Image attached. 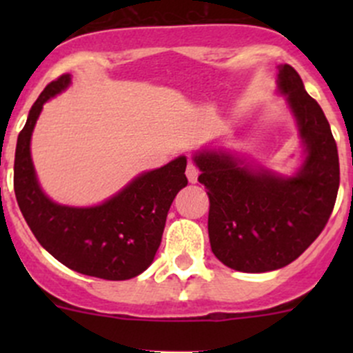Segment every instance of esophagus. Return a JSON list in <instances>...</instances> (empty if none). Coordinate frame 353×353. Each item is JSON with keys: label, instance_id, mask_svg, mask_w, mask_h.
<instances>
[{"label": "esophagus", "instance_id": "1", "mask_svg": "<svg viewBox=\"0 0 353 353\" xmlns=\"http://www.w3.org/2000/svg\"><path fill=\"white\" fill-rule=\"evenodd\" d=\"M198 174H199L198 167L194 165L193 162L188 163V167H186V176H188V181H190L191 184L196 183V181H198Z\"/></svg>", "mask_w": 353, "mask_h": 353}]
</instances>
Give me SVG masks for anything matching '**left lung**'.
Segmentation results:
<instances>
[{
	"mask_svg": "<svg viewBox=\"0 0 353 353\" xmlns=\"http://www.w3.org/2000/svg\"><path fill=\"white\" fill-rule=\"evenodd\" d=\"M276 90L285 97L304 148L292 176L225 148L206 147L193 155L198 181L208 190L213 254L244 273L273 272L297 259L325 229L340 186L328 119L290 65L279 66Z\"/></svg>",
	"mask_w": 353,
	"mask_h": 353,
	"instance_id": "left-lung-1",
	"label": "left lung"
}]
</instances>
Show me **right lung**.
<instances>
[{
    "label": "right lung",
    "mask_w": 353,
    "mask_h": 353,
    "mask_svg": "<svg viewBox=\"0 0 353 353\" xmlns=\"http://www.w3.org/2000/svg\"><path fill=\"white\" fill-rule=\"evenodd\" d=\"M71 74L44 88L28 112L15 150V196L25 222L42 248L59 263L104 280H130L152 265L162 241L167 213L188 184L186 157L147 170L119 193L95 206H68L42 191L30 155V140L49 99L65 92Z\"/></svg>",
    "instance_id": "1"
}]
</instances>
